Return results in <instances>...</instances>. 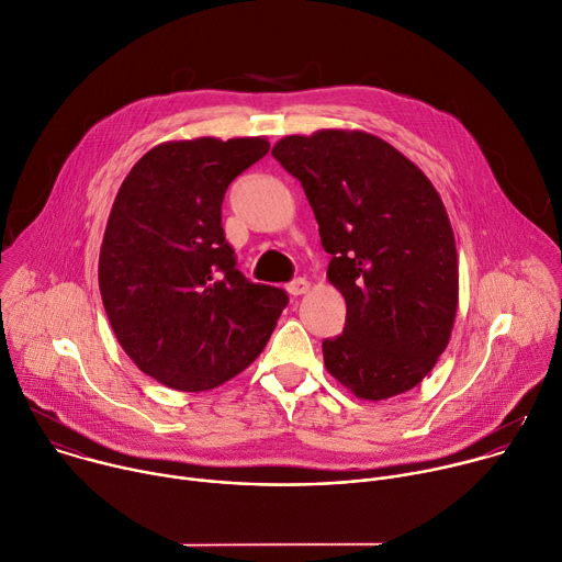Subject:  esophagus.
<instances>
[{
    "label": "esophagus",
    "mask_w": 562,
    "mask_h": 562,
    "mask_svg": "<svg viewBox=\"0 0 562 562\" xmlns=\"http://www.w3.org/2000/svg\"><path fill=\"white\" fill-rule=\"evenodd\" d=\"M308 289H311V284H308V280H304V278H297V280H293V282L286 286V291H289L293 297L304 295Z\"/></svg>",
    "instance_id": "esophagus-1"
}]
</instances>
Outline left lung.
I'll use <instances>...</instances> for the list:
<instances>
[{
    "instance_id": "obj_1",
    "label": "left lung",
    "mask_w": 562,
    "mask_h": 562,
    "mask_svg": "<svg viewBox=\"0 0 562 562\" xmlns=\"http://www.w3.org/2000/svg\"><path fill=\"white\" fill-rule=\"evenodd\" d=\"M271 154L293 173L319 225L328 282L346 326L324 339V366L355 397L415 389L446 350L459 306L452 225L430 178L361 130L280 138Z\"/></svg>"
}]
</instances>
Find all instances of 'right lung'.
Segmentation results:
<instances>
[{"instance_id": "add662e5", "label": "right lung", "mask_w": 562, "mask_h": 562, "mask_svg": "<svg viewBox=\"0 0 562 562\" xmlns=\"http://www.w3.org/2000/svg\"><path fill=\"white\" fill-rule=\"evenodd\" d=\"M269 151L265 136H199L151 147L114 199L99 289L110 326L145 375L212 391L265 350L289 297L236 269L221 207L229 182Z\"/></svg>"}]
</instances>
